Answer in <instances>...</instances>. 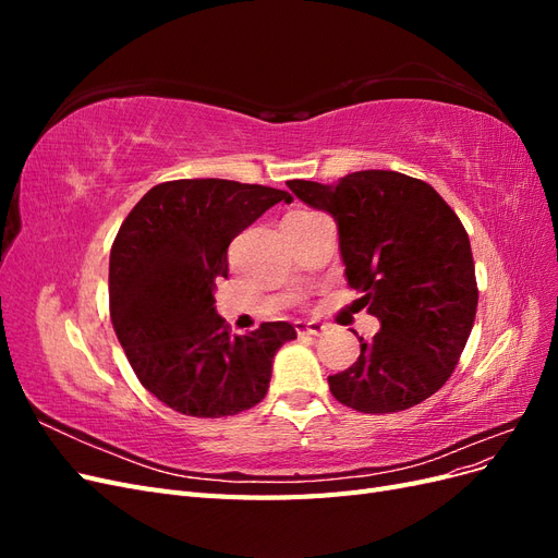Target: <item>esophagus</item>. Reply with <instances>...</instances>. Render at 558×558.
Segmentation results:
<instances>
[{
  "label": "esophagus",
  "mask_w": 558,
  "mask_h": 558,
  "mask_svg": "<svg viewBox=\"0 0 558 558\" xmlns=\"http://www.w3.org/2000/svg\"><path fill=\"white\" fill-rule=\"evenodd\" d=\"M295 330H298V335H320L326 330V326L324 324H318V320H298L295 324Z\"/></svg>",
  "instance_id": "34e87169"
}]
</instances>
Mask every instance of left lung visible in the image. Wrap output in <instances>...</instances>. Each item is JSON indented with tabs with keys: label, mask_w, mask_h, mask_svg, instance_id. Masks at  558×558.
<instances>
[{
	"label": "left lung",
	"mask_w": 558,
	"mask_h": 558,
	"mask_svg": "<svg viewBox=\"0 0 558 558\" xmlns=\"http://www.w3.org/2000/svg\"><path fill=\"white\" fill-rule=\"evenodd\" d=\"M340 230L344 275L379 318V332L330 393L363 414L410 410L440 391L459 365L477 314V279L459 216L426 181L365 170L332 185L289 181Z\"/></svg>",
	"instance_id": "1"
}]
</instances>
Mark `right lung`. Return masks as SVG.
Wrapping results in <instances>:
<instances>
[{
	"label": "right lung",
	"mask_w": 558,
	"mask_h": 558,
	"mask_svg": "<svg viewBox=\"0 0 558 558\" xmlns=\"http://www.w3.org/2000/svg\"><path fill=\"white\" fill-rule=\"evenodd\" d=\"M286 191L228 179H179L150 189L118 230L109 258V312L134 375L174 412L232 416L258 404L286 320L230 335L216 314L228 246Z\"/></svg>",
	"instance_id": "1"
}]
</instances>
